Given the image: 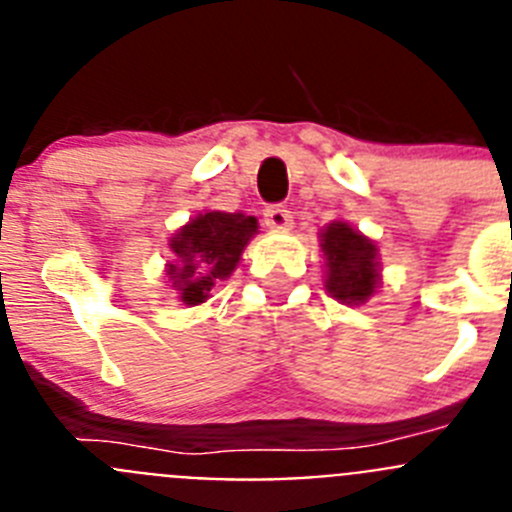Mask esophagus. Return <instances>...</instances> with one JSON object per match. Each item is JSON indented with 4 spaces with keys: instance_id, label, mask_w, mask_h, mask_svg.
<instances>
[{
    "instance_id": "esophagus-1",
    "label": "esophagus",
    "mask_w": 512,
    "mask_h": 512,
    "mask_svg": "<svg viewBox=\"0 0 512 512\" xmlns=\"http://www.w3.org/2000/svg\"><path fill=\"white\" fill-rule=\"evenodd\" d=\"M264 223L274 230H287L292 225V212L284 205H269L264 210Z\"/></svg>"
}]
</instances>
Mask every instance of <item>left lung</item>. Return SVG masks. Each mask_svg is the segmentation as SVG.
Masks as SVG:
<instances>
[{
  "label": "left lung",
  "instance_id": "obj_1",
  "mask_svg": "<svg viewBox=\"0 0 512 512\" xmlns=\"http://www.w3.org/2000/svg\"><path fill=\"white\" fill-rule=\"evenodd\" d=\"M328 259L325 287L341 302H364L374 295L379 282L377 246L346 223H330L323 233Z\"/></svg>",
  "mask_w": 512,
  "mask_h": 512
}]
</instances>
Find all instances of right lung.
<instances>
[{
	"instance_id": "right-lung-1",
	"label": "right lung",
	"mask_w": 512,
	"mask_h": 512,
	"mask_svg": "<svg viewBox=\"0 0 512 512\" xmlns=\"http://www.w3.org/2000/svg\"><path fill=\"white\" fill-rule=\"evenodd\" d=\"M256 230V217H246L241 212H205L184 225L171 241L174 261L166 271L179 289L182 302H205L217 279L230 277V271L241 259L243 246L251 241Z\"/></svg>"
}]
</instances>
